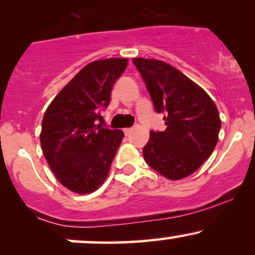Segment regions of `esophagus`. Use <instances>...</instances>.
<instances>
[{"instance_id": "esophagus-1", "label": "esophagus", "mask_w": 255, "mask_h": 255, "mask_svg": "<svg viewBox=\"0 0 255 255\" xmlns=\"http://www.w3.org/2000/svg\"><path fill=\"white\" fill-rule=\"evenodd\" d=\"M131 130H133V128H125V129H124V131H125L126 135H128V134H129Z\"/></svg>"}]
</instances>
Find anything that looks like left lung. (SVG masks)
<instances>
[{
  "label": "left lung",
  "instance_id": "left-lung-1",
  "mask_svg": "<svg viewBox=\"0 0 255 255\" xmlns=\"http://www.w3.org/2000/svg\"><path fill=\"white\" fill-rule=\"evenodd\" d=\"M157 113L164 111V131H150L145 162L169 180L197 171L215 150L221 129L217 107L205 91L171 64L133 58Z\"/></svg>",
  "mask_w": 255,
  "mask_h": 255
}]
</instances>
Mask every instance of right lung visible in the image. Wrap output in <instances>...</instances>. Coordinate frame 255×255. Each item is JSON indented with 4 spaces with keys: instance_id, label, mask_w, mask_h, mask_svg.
I'll list each match as a JSON object with an SVG mask.
<instances>
[{
    "instance_id": "add662e5",
    "label": "right lung",
    "mask_w": 255,
    "mask_h": 255,
    "mask_svg": "<svg viewBox=\"0 0 255 255\" xmlns=\"http://www.w3.org/2000/svg\"><path fill=\"white\" fill-rule=\"evenodd\" d=\"M127 58H105L84 67L49 104L42 121L43 154L62 186L78 194L97 191L109 174L125 134L97 125L110 103Z\"/></svg>"
}]
</instances>
